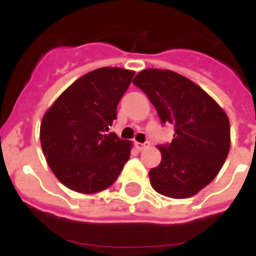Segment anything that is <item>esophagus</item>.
Masks as SVG:
<instances>
[{
    "instance_id": "1",
    "label": "esophagus",
    "mask_w": 256,
    "mask_h": 256,
    "mask_svg": "<svg viewBox=\"0 0 256 256\" xmlns=\"http://www.w3.org/2000/svg\"><path fill=\"white\" fill-rule=\"evenodd\" d=\"M136 148L138 150H144L146 148H148V142H144V144H140V142H136Z\"/></svg>"
}]
</instances>
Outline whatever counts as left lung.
<instances>
[{
  "instance_id": "8db88e82",
  "label": "left lung",
  "mask_w": 256,
  "mask_h": 256,
  "mask_svg": "<svg viewBox=\"0 0 256 256\" xmlns=\"http://www.w3.org/2000/svg\"><path fill=\"white\" fill-rule=\"evenodd\" d=\"M132 84L148 96L162 124H174L162 160L148 171L152 188L174 199L192 196L218 175L230 150V122L207 94L171 70L146 69Z\"/></svg>"
}]
</instances>
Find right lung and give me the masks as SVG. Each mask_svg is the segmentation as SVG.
Listing matches in <instances>:
<instances>
[{
  "label": "right lung",
  "mask_w": 256,
  "mask_h": 256,
  "mask_svg": "<svg viewBox=\"0 0 256 256\" xmlns=\"http://www.w3.org/2000/svg\"><path fill=\"white\" fill-rule=\"evenodd\" d=\"M134 77L132 70L100 68L72 84L42 118L40 140L48 164L70 190L92 194L116 182L132 142L108 126Z\"/></svg>",
  "instance_id": "right-lung-1"
}]
</instances>
